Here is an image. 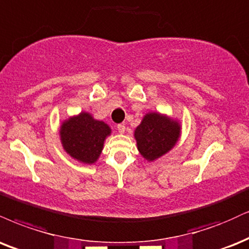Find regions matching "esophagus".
<instances>
[{"instance_id": "34e87169", "label": "esophagus", "mask_w": 249, "mask_h": 249, "mask_svg": "<svg viewBox=\"0 0 249 249\" xmlns=\"http://www.w3.org/2000/svg\"><path fill=\"white\" fill-rule=\"evenodd\" d=\"M117 130H118L119 133H124L125 132V124H124V123L117 125Z\"/></svg>"}]
</instances>
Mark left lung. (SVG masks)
Listing matches in <instances>:
<instances>
[{"label": "left lung", "instance_id": "obj_1", "mask_svg": "<svg viewBox=\"0 0 249 249\" xmlns=\"http://www.w3.org/2000/svg\"><path fill=\"white\" fill-rule=\"evenodd\" d=\"M181 136V125L159 112H148L134 131L138 151L147 161H154L172 149Z\"/></svg>", "mask_w": 249, "mask_h": 249}]
</instances>
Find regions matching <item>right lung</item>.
Instances as JSON below:
<instances>
[{"mask_svg":"<svg viewBox=\"0 0 249 249\" xmlns=\"http://www.w3.org/2000/svg\"><path fill=\"white\" fill-rule=\"evenodd\" d=\"M111 128L88 112L70 117L60 126V140L66 153L82 163L92 164L100 158L104 140Z\"/></svg>","mask_w":249,"mask_h":249,"instance_id":"obj_1","label":"right lung"}]
</instances>
